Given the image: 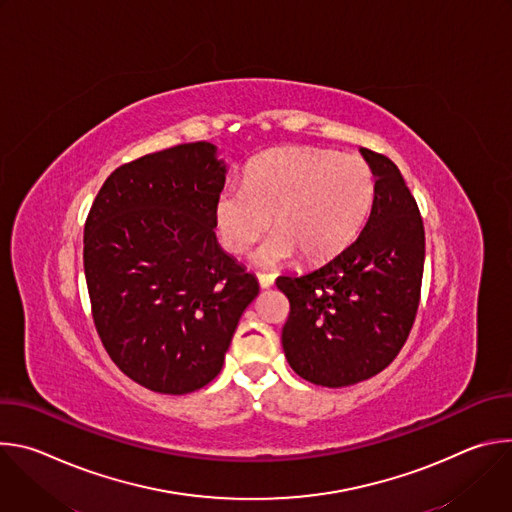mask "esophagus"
<instances>
[{
	"label": "esophagus",
	"instance_id": "34e87169",
	"mask_svg": "<svg viewBox=\"0 0 512 512\" xmlns=\"http://www.w3.org/2000/svg\"><path fill=\"white\" fill-rule=\"evenodd\" d=\"M257 279H259L261 289H269V287L275 283V277H273L271 273H259V275H257Z\"/></svg>",
	"mask_w": 512,
	"mask_h": 512
}]
</instances>
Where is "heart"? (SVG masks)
<instances>
[{"mask_svg": "<svg viewBox=\"0 0 512 512\" xmlns=\"http://www.w3.org/2000/svg\"><path fill=\"white\" fill-rule=\"evenodd\" d=\"M375 198L371 166L356 154L291 148L263 156L243 186L216 194L214 227L227 251L247 253L269 229L253 263L275 267L298 251L320 261L342 251L364 227Z\"/></svg>", "mask_w": 512, "mask_h": 512, "instance_id": "b5f03b06", "label": "heart"}]
</instances>
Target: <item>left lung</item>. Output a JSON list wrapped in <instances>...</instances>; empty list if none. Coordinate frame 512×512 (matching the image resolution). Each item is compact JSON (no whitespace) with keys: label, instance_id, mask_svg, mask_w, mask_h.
Here are the masks:
<instances>
[{"label":"left lung","instance_id":"left-lung-1","mask_svg":"<svg viewBox=\"0 0 512 512\" xmlns=\"http://www.w3.org/2000/svg\"><path fill=\"white\" fill-rule=\"evenodd\" d=\"M375 198L360 235L302 275H281L289 300L281 344L289 367L322 387L371 379L393 362L413 326L425 233L399 168L367 148Z\"/></svg>","mask_w":512,"mask_h":512}]
</instances>
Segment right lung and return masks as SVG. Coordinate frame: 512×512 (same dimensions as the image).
<instances>
[{
    "mask_svg": "<svg viewBox=\"0 0 512 512\" xmlns=\"http://www.w3.org/2000/svg\"><path fill=\"white\" fill-rule=\"evenodd\" d=\"M227 164L182 143L117 168L85 225L93 320L117 367L145 389L186 395L223 369L259 283L214 235Z\"/></svg>",
    "mask_w": 512,
    "mask_h": 512,
    "instance_id": "1",
    "label": "right lung"
}]
</instances>
